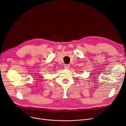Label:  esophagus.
<instances>
[{
	"label": "esophagus",
	"mask_w": 126,
	"mask_h": 126,
	"mask_svg": "<svg viewBox=\"0 0 126 126\" xmlns=\"http://www.w3.org/2000/svg\"><path fill=\"white\" fill-rule=\"evenodd\" d=\"M70 67V65L69 64H65L64 65V68L66 69H68Z\"/></svg>",
	"instance_id": "obj_1"
}]
</instances>
